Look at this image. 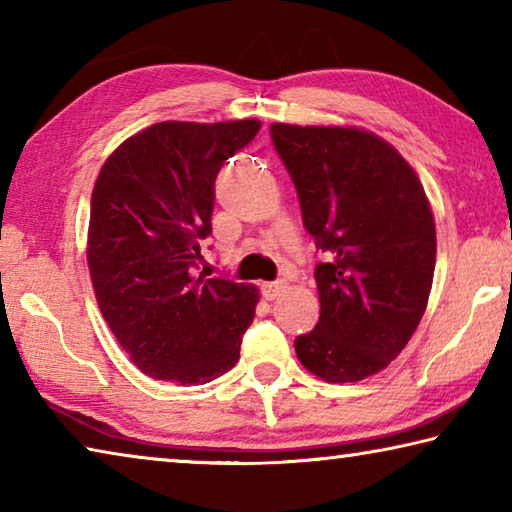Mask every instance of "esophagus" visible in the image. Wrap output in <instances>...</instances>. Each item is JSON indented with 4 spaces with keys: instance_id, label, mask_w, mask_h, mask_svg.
Here are the masks:
<instances>
[{
    "instance_id": "1",
    "label": "esophagus",
    "mask_w": 512,
    "mask_h": 512,
    "mask_svg": "<svg viewBox=\"0 0 512 512\" xmlns=\"http://www.w3.org/2000/svg\"><path fill=\"white\" fill-rule=\"evenodd\" d=\"M284 291H287V282H282V280L264 282V284H262V293H264L266 300H275L277 296H282Z\"/></svg>"
}]
</instances>
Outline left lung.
<instances>
[{
    "label": "left lung",
    "instance_id": "left-lung-1",
    "mask_svg": "<svg viewBox=\"0 0 512 512\" xmlns=\"http://www.w3.org/2000/svg\"><path fill=\"white\" fill-rule=\"evenodd\" d=\"M302 221L325 253L320 318L296 339L302 366L345 384L384 370L420 325L436 268V223L418 173L375 133L271 124Z\"/></svg>",
    "mask_w": 512,
    "mask_h": 512
}]
</instances>
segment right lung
<instances>
[{"mask_svg": "<svg viewBox=\"0 0 512 512\" xmlns=\"http://www.w3.org/2000/svg\"><path fill=\"white\" fill-rule=\"evenodd\" d=\"M257 119L160 121L119 144L94 183L88 266L94 296L144 375L207 384L239 361L253 284L196 275L212 232L214 180Z\"/></svg>", "mask_w": 512, "mask_h": 512, "instance_id": "right-lung-1", "label": "right lung"}]
</instances>
